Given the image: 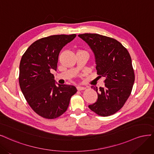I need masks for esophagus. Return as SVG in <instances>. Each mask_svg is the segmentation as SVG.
I'll return each instance as SVG.
<instances>
[{
    "label": "esophagus",
    "mask_w": 154,
    "mask_h": 154,
    "mask_svg": "<svg viewBox=\"0 0 154 154\" xmlns=\"http://www.w3.org/2000/svg\"><path fill=\"white\" fill-rule=\"evenodd\" d=\"M77 90H79V91H82V90H85V88H84V87H81V86H77Z\"/></svg>",
    "instance_id": "obj_1"
}]
</instances>
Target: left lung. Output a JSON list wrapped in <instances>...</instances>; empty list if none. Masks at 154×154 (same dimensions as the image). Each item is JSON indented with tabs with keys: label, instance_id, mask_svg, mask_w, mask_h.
Returning <instances> with one entry per match:
<instances>
[{
	"label": "left lung",
	"instance_id": "left-lung-1",
	"mask_svg": "<svg viewBox=\"0 0 154 154\" xmlns=\"http://www.w3.org/2000/svg\"><path fill=\"white\" fill-rule=\"evenodd\" d=\"M79 36L95 54L98 77H105V88H91L98 94L97 101L89 108L101 116L118 112L131 95L135 80L129 53L116 39L98 34L85 33Z\"/></svg>",
	"mask_w": 154,
	"mask_h": 154
}]
</instances>
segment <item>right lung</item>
Here are the masks:
<instances>
[{
	"instance_id": "obj_1",
	"label": "right lung",
	"mask_w": 154,
	"mask_h": 154,
	"mask_svg": "<svg viewBox=\"0 0 154 154\" xmlns=\"http://www.w3.org/2000/svg\"><path fill=\"white\" fill-rule=\"evenodd\" d=\"M76 37L52 35L39 39L23 54L19 66V84L32 109L46 119H55L67 110L71 97L77 91L75 86H56L51 71L57 70L62 48Z\"/></svg>"
}]
</instances>
